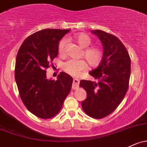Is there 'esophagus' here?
<instances>
[{"label":"esophagus","mask_w":147,"mask_h":147,"mask_svg":"<svg viewBox=\"0 0 147 147\" xmlns=\"http://www.w3.org/2000/svg\"><path fill=\"white\" fill-rule=\"evenodd\" d=\"M79 83H80V80L78 78H74L73 80V88L74 89H77V88L79 87Z\"/></svg>","instance_id":"1"}]
</instances>
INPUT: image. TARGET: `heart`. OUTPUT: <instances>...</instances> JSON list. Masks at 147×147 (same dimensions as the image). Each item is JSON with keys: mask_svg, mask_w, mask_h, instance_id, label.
Listing matches in <instances>:
<instances>
[{"mask_svg": "<svg viewBox=\"0 0 147 147\" xmlns=\"http://www.w3.org/2000/svg\"><path fill=\"white\" fill-rule=\"evenodd\" d=\"M74 39L81 48H85L83 50L82 56L88 61L90 65L96 67L99 65L103 59L104 52L102 48L99 46L89 47L92 43V39L88 34L85 33H80L74 36ZM67 43V40L63 38L59 41L58 45V52L62 55L64 52V47ZM88 67V64L84 59H71L66 61L63 65V69L67 74L71 76H78L80 72L86 70Z\"/></svg>", "mask_w": 147, "mask_h": 147, "instance_id": "obj_1", "label": "heart"}]
</instances>
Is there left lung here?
I'll use <instances>...</instances> for the list:
<instances>
[{"instance_id":"1","label":"left lung","mask_w":147,"mask_h":147,"mask_svg":"<svg viewBox=\"0 0 147 147\" xmlns=\"http://www.w3.org/2000/svg\"><path fill=\"white\" fill-rule=\"evenodd\" d=\"M99 37L104 48L103 59L89 74L97 82L81 80L80 87L87 92L82 108L87 115L103 118L115 111L123 99L129 86L130 57L116 36L102 30L91 31Z\"/></svg>"}]
</instances>
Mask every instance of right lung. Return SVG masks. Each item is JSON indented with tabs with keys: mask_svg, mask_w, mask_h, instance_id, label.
<instances>
[{
	"mask_svg": "<svg viewBox=\"0 0 147 147\" xmlns=\"http://www.w3.org/2000/svg\"><path fill=\"white\" fill-rule=\"evenodd\" d=\"M69 29H45L26 38L15 61V78L20 97L29 111L42 119L59 113L71 89L73 78L61 72L49 80L46 69L58 55L59 40Z\"/></svg>",
	"mask_w": 147,
	"mask_h": 147,
	"instance_id": "1",
	"label": "right lung"
}]
</instances>
